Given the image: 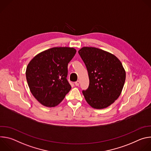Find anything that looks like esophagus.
Masks as SVG:
<instances>
[{
	"label": "esophagus",
	"mask_w": 151,
	"mask_h": 151,
	"mask_svg": "<svg viewBox=\"0 0 151 151\" xmlns=\"http://www.w3.org/2000/svg\"><path fill=\"white\" fill-rule=\"evenodd\" d=\"M79 81H76L75 82V85L76 86H79Z\"/></svg>",
	"instance_id": "obj_1"
}]
</instances>
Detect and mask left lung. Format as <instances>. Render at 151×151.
Instances as JSON below:
<instances>
[{
    "label": "left lung",
    "instance_id": "left-lung-1",
    "mask_svg": "<svg viewBox=\"0 0 151 151\" xmlns=\"http://www.w3.org/2000/svg\"><path fill=\"white\" fill-rule=\"evenodd\" d=\"M78 53L87 67L90 84L82 91L93 108H106L119 97L125 81V70L114 54L94 47H82Z\"/></svg>",
    "mask_w": 151,
    "mask_h": 151
}]
</instances>
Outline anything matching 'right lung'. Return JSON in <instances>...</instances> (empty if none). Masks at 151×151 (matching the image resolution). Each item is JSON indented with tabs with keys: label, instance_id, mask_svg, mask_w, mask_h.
Returning a JSON list of instances; mask_svg holds the SVG:
<instances>
[{
	"label": "right lung",
	"instance_id": "add662e5",
	"mask_svg": "<svg viewBox=\"0 0 151 151\" xmlns=\"http://www.w3.org/2000/svg\"><path fill=\"white\" fill-rule=\"evenodd\" d=\"M76 50L54 47L35 55L26 68V76L35 98L46 107L60 104L71 89L67 80L68 65Z\"/></svg>",
	"mask_w": 151,
	"mask_h": 151
}]
</instances>
